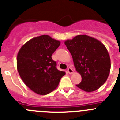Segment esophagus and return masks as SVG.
I'll use <instances>...</instances> for the list:
<instances>
[{
    "label": "esophagus",
    "instance_id": "34e87169",
    "mask_svg": "<svg viewBox=\"0 0 120 120\" xmlns=\"http://www.w3.org/2000/svg\"><path fill=\"white\" fill-rule=\"evenodd\" d=\"M67 71H68V73H70V74H72V73H73V70L72 68H68L67 69Z\"/></svg>",
    "mask_w": 120,
    "mask_h": 120
}]
</instances>
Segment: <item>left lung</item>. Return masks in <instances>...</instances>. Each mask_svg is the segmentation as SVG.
<instances>
[{
    "instance_id": "obj_1",
    "label": "left lung",
    "mask_w": 120,
    "mask_h": 120,
    "mask_svg": "<svg viewBox=\"0 0 120 120\" xmlns=\"http://www.w3.org/2000/svg\"><path fill=\"white\" fill-rule=\"evenodd\" d=\"M64 43L72 56L76 70L82 76V82L77 87L86 92L98 89L108 79L111 68L105 46L86 35H77Z\"/></svg>"
}]
</instances>
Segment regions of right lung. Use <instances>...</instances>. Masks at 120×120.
<instances>
[{"mask_svg": "<svg viewBox=\"0 0 120 120\" xmlns=\"http://www.w3.org/2000/svg\"><path fill=\"white\" fill-rule=\"evenodd\" d=\"M60 41L43 35L32 38L19 51L17 68L20 77L30 89L38 95L49 94L58 86L65 71L56 68L52 55Z\"/></svg>", "mask_w": 120, "mask_h": 120, "instance_id": "1", "label": "right lung"}]
</instances>
